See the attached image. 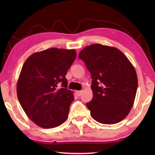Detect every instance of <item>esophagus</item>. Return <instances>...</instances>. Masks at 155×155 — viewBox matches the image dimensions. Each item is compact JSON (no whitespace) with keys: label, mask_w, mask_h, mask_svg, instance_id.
Instances as JSON below:
<instances>
[{"label":"esophagus","mask_w":155,"mask_h":155,"mask_svg":"<svg viewBox=\"0 0 155 155\" xmlns=\"http://www.w3.org/2000/svg\"><path fill=\"white\" fill-rule=\"evenodd\" d=\"M81 94H82V91H76V95L77 96H81Z\"/></svg>","instance_id":"34e87169"}]
</instances>
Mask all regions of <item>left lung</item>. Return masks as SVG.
Wrapping results in <instances>:
<instances>
[{
	"mask_svg": "<svg viewBox=\"0 0 155 155\" xmlns=\"http://www.w3.org/2000/svg\"><path fill=\"white\" fill-rule=\"evenodd\" d=\"M90 72L93 98L86 106L93 118L114 124L124 120L134 104L137 72L127 56L115 47L94 44L79 52Z\"/></svg>",
	"mask_w": 155,
	"mask_h": 155,
	"instance_id": "obj_1",
	"label": "left lung"
}]
</instances>
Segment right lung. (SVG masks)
Here are the masks:
<instances>
[{
    "label": "right lung",
    "instance_id": "1",
    "mask_svg": "<svg viewBox=\"0 0 155 155\" xmlns=\"http://www.w3.org/2000/svg\"><path fill=\"white\" fill-rule=\"evenodd\" d=\"M76 57L74 49L51 48L32 54L23 64L17 82L18 98L38 127H57L66 120L74 95L67 89L65 75Z\"/></svg>",
    "mask_w": 155,
    "mask_h": 155
}]
</instances>
